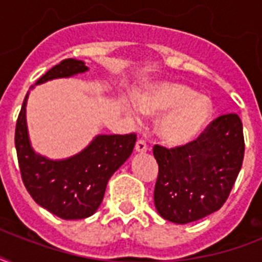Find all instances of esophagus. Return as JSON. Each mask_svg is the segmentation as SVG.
<instances>
[{"instance_id": "esophagus-1", "label": "esophagus", "mask_w": 262, "mask_h": 262, "mask_svg": "<svg viewBox=\"0 0 262 262\" xmlns=\"http://www.w3.org/2000/svg\"><path fill=\"white\" fill-rule=\"evenodd\" d=\"M135 149L137 154H144V152H147V149H148L147 143H145L143 139H139L137 140V143H136Z\"/></svg>"}]
</instances>
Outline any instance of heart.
Wrapping results in <instances>:
<instances>
[{"mask_svg": "<svg viewBox=\"0 0 262 262\" xmlns=\"http://www.w3.org/2000/svg\"><path fill=\"white\" fill-rule=\"evenodd\" d=\"M140 114L158 118L156 136L166 147L191 143L209 122L211 103L194 90L178 81L151 84L137 100Z\"/></svg>", "mask_w": 262, "mask_h": 262, "instance_id": "b5f03b06", "label": "heart"}]
</instances>
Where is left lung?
<instances>
[{"instance_id":"8db88e82","label":"left lung","mask_w":262,"mask_h":262,"mask_svg":"<svg viewBox=\"0 0 262 262\" xmlns=\"http://www.w3.org/2000/svg\"><path fill=\"white\" fill-rule=\"evenodd\" d=\"M244 154V127L236 114L220 115L187 145H155L159 174L154 200L159 215L186 224L219 211L239 174Z\"/></svg>"}]
</instances>
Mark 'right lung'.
Returning a JSON list of instances; mask_svg holds the SVG:
<instances>
[{"instance_id":"add662e5","label":"right lung","mask_w":262,"mask_h":262,"mask_svg":"<svg viewBox=\"0 0 262 262\" xmlns=\"http://www.w3.org/2000/svg\"><path fill=\"white\" fill-rule=\"evenodd\" d=\"M87 71L83 61L63 59L35 85ZM28 94L30 91L23 102L14 133L23 182L35 203L53 215L65 220L85 219L98 211L108 179L132 155L136 135H98L79 154L67 159H49L31 145L26 117Z\"/></svg>"}]
</instances>
